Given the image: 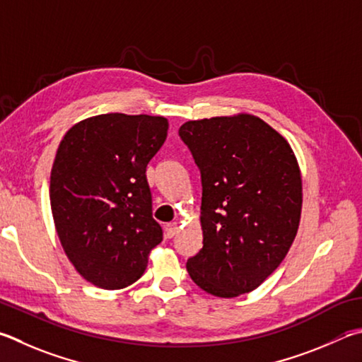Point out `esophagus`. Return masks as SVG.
Segmentation results:
<instances>
[{"label": "esophagus", "mask_w": 362, "mask_h": 362, "mask_svg": "<svg viewBox=\"0 0 362 362\" xmlns=\"http://www.w3.org/2000/svg\"><path fill=\"white\" fill-rule=\"evenodd\" d=\"M177 233H179V226H177V223H169V225L164 226V235H166L168 239H173Z\"/></svg>", "instance_id": "1"}]
</instances>
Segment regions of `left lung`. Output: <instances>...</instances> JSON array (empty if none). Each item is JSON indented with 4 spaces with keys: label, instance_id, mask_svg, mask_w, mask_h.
<instances>
[{
    "label": "left lung",
    "instance_id": "1",
    "mask_svg": "<svg viewBox=\"0 0 362 362\" xmlns=\"http://www.w3.org/2000/svg\"><path fill=\"white\" fill-rule=\"evenodd\" d=\"M179 134L201 170L202 248L187 261L216 298L258 288L298 234L302 177L288 141L252 114L183 123Z\"/></svg>",
    "mask_w": 362,
    "mask_h": 362
}]
</instances>
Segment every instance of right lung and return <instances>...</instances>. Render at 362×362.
Listing matches in <instances>:
<instances>
[{
	"mask_svg": "<svg viewBox=\"0 0 362 362\" xmlns=\"http://www.w3.org/2000/svg\"><path fill=\"white\" fill-rule=\"evenodd\" d=\"M168 129L164 117L103 114L72 124L58 146L52 215L68 259L91 285H133L163 240L146 169Z\"/></svg>",
	"mask_w": 362,
	"mask_h": 362,
	"instance_id": "1",
	"label": "right lung"
}]
</instances>
